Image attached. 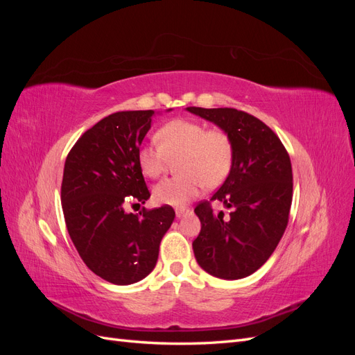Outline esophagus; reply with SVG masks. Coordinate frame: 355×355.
<instances>
[{
    "mask_svg": "<svg viewBox=\"0 0 355 355\" xmlns=\"http://www.w3.org/2000/svg\"><path fill=\"white\" fill-rule=\"evenodd\" d=\"M188 211H189L188 209H176V218H182V216H185V214H187Z\"/></svg>",
    "mask_w": 355,
    "mask_h": 355,
    "instance_id": "1",
    "label": "esophagus"
}]
</instances>
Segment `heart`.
<instances>
[{"label":"heart","instance_id":"b5f03b06","mask_svg":"<svg viewBox=\"0 0 355 355\" xmlns=\"http://www.w3.org/2000/svg\"><path fill=\"white\" fill-rule=\"evenodd\" d=\"M158 145H145L137 153V164L148 178H158L176 163L180 176L154 187L159 204L182 207L198 196L200 189L216 188L230 175L234 161L232 136L223 128H207L196 120H171L155 135Z\"/></svg>","mask_w":355,"mask_h":355}]
</instances>
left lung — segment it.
I'll list each match as a JSON object with an SVG mask.
<instances>
[{
    "label": "left lung",
    "instance_id": "1",
    "mask_svg": "<svg viewBox=\"0 0 355 355\" xmlns=\"http://www.w3.org/2000/svg\"><path fill=\"white\" fill-rule=\"evenodd\" d=\"M187 110L232 136L231 171L210 200H222L233 210L225 218L212 211L209 201H201L194 210L201 231L192 249L204 271L239 280L259 270L283 237L293 197L292 163L280 139L259 118L234 108Z\"/></svg>",
    "mask_w": 355,
    "mask_h": 355
}]
</instances>
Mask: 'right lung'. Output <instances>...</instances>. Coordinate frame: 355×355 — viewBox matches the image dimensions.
<instances>
[{
    "instance_id": "obj_1",
    "label": "right lung",
    "mask_w": 355,
    "mask_h": 355,
    "mask_svg": "<svg viewBox=\"0 0 355 355\" xmlns=\"http://www.w3.org/2000/svg\"><path fill=\"white\" fill-rule=\"evenodd\" d=\"M153 118L151 110L105 116L72 146L63 168L60 200L69 237L89 270L118 286L154 270L161 239L175 220L170 206L124 211L125 202L151 197L137 153Z\"/></svg>"
}]
</instances>
